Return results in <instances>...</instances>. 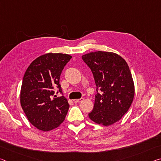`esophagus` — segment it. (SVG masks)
<instances>
[{
  "instance_id": "34e87169",
  "label": "esophagus",
  "mask_w": 161,
  "mask_h": 161,
  "mask_svg": "<svg viewBox=\"0 0 161 161\" xmlns=\"http://www.w3.org/2000/svg\"><path fill=\"white\" fill-rule=\"evenodd\" d=\"M84 100V98H81V99H74V102L75 103H79L82 102Z\"/></svg>"
}]
</instances>
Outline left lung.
<instances>
[{
	"instance_id": "obj_1",
	"label": "left lung",
	"mask_w": 161,
	"mask_h": 161,
	"mask_svg": "<svg viewBox=\"0 0 161 161\" xmlns=\"http://www.w3.org/2000/svg\"><path fill=\"white\" fill-rule=\"evenodd\" d=\"M93 73L97 90L93 110L89 117L108 126L122 118L131 105L135 87L129 67L118 54L97 51L82 55Z\"/></svg>"
}]
</instances>
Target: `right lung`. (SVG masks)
<instances>
[{
	"label": "right lung",
	"instance_id": "add662e5",
	"mask_svg": "<svg viewBox=\"0 0 161 161\" xmlns=\"http://www.w3.org/2000/svg\"><path fill=\"white\" fill-rule=\"evenodd\" d=\"M72 56L62 53H47L32 62L24 75L20 89V105L28 121L39 130L48 131L64 121L69 105L53 91L62 92L59 78Z\"/></svg>",
	"mask_w": 161,
	"mask_h": 161
}]
</instances>
